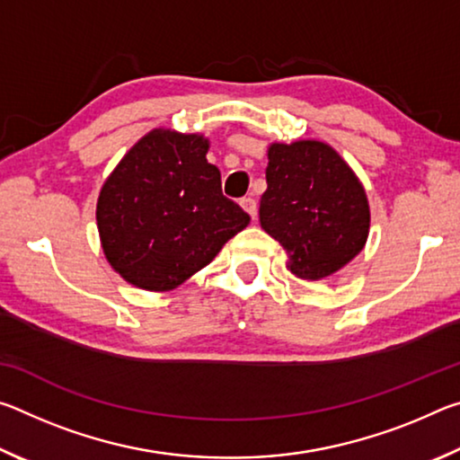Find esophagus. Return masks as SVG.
I'll return each instance as SVG.
<instances>
[{
	"instance_id": "1",
	"label": "esophagus",
	"mask_w": 460,
	"mask_h": 460,
	"mask_svg": "<svg viewBox=\"0 0 460 460\" xmlns=\"http://www.w3.org/2000/svg\"><path fill=\"white\" fill-rule=\"evenodd\" d=\"M241 207H243V211L249 213V217H252V219H255V215H258V205H255V200L252 197L241 199Z\"/></svg>"
}]
</instances>
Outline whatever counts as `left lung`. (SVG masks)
<instances>
[{
    "label": "left lung",
    "mask_w": 460,
    "mask_h": 460,
    "mask_svg": "<svg viewBox=\"0 0 460 460\" xmlns=\"http://www.w3.org/2000/svg\"><path fill=\"white\" fill-rule=\"evenodd\" d=\"M260 223L296 276L321 279L347 266L369 235V200L353 168L318 139L268 147Z\"/></svg>",
    "instance_id": "8db88e82"
}]
</instances>
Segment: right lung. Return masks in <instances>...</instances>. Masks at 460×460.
Returning a JSON list of instances; mask_svg holds the SVG:
<instances>
[{"instance_id":"right-lung-1","label":"right lung","mask_w":460,"mask_h":460,"mask_svg":"<svg viewBox=\"0 0 460 460\" xmlns=\"http://www.w3.org/2000/svg\"><path fill=\"white\" fill-rule=\"evenodd\" d=\"M207 152L205 136L155 128L101 186V247L131 286L174 290L249 225L243 208L223 197L221 172Z\"/></svg>"}]
</instances>
